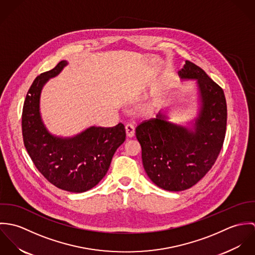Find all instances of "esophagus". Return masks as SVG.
<instances>
[{
    "label": "esophagus",
    "mask_w": 255,
    "mask_h": 255,
    "mask_svg": "<svg viewBox=\"0 0 255 255\" xmlns=\"http://www.w3.org/2000/svg\"><path fill=\"white\" fill-rule=\"evenodd\" d=\"M134 129L135 128H134L133 125H131V124H128L126 126V132H127V136L128 138H131L134 135Z\"/></svg>",
    "instance_id": "obj_1"
}]
</instances>
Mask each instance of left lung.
I'll list each match as a JSON object with an SVG mask.
<instances>
[{
  "mask_svg": "<svg viewBox=\"0 0 255 255\" xmlns=\"http://www.w3.org/2000/svg\"><path fill=\"white\" fill-rule=\"evenodd\" d=\"M178 73L182 81H195L196 116L173 123L167 107L135 129L147 176L169 191L187 189L206 175L218 157L227 127L226 98L218 84L189 61Z\"/></svg>",
  "mask_w": 255,
  "mask_h": 255,
  "instance_id": "8db88e82",
  "label": "left lung"
}]
</instances>
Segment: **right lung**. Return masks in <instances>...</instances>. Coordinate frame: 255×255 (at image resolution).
Masks as SVG:
<instances>
[{
  "label": "right lung",
  "mask_w": 255,
  "mask_h": 255,
  "mask_svg": "<svg viewBox=\"0 0 255 255\" xmlns=\"http://www.w3.org/2000/svg\"><path fill=\"white\" fill-rule=\"evenodd\" d=\"M68 65L67 61H61L33 81L22 110V135L38 171L55 186L80 193L105 177L116 150L126 140V129L123 124L113 128L91 126L66 137L48 130L40 112L41 92L49 79L59 75Z\"/></svg>",
  "instance_id": "obj_1"
}]
</instances>
